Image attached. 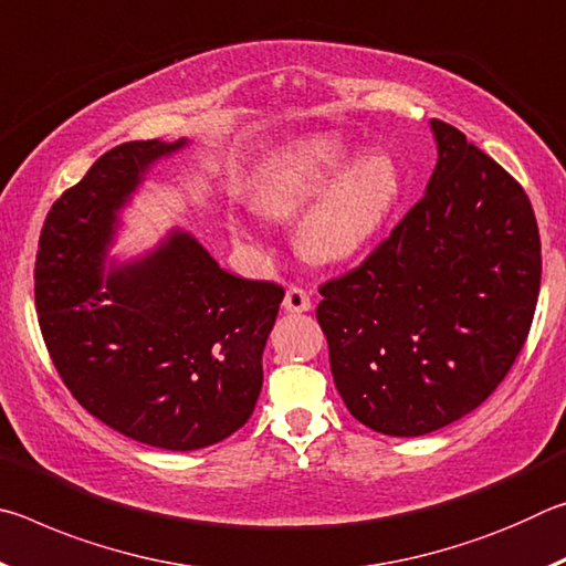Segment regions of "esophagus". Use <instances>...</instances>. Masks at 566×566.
<instances>
[{"mask_svg": "<svg viewBox=\"0 0 566 566\" xmlns=\"http://www.w3.org/2000/svg\"><path fill=\"white\" fill-rule=\"evenodd\" d=\"M284 310L286 312H310L312 310V296L302 286H290L284 294Z\"/></svg>", "mask_w": 566, "mask_h": 566, "instance_id": "obj_1", "label": "esophagus"}]
</instances>
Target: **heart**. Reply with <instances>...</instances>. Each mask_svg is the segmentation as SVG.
I'll list each match as a JSON object with an SVG mask.
<instances>
[{"instance_id": "b5f03b06", "label": "heart", "mask_w": 566, "mask_h": 566, "mask_svg": "<svg viewBox=\"0 0 566 566\" xmlns=\"http://www.w3.org/2000/svg\"><path fill=\"white\" fill-rule=\"evenodd\" d=\"M405 177L385 151L361 157L339 134H302L264 155L249 179V199L256 212L292 222L296 247L317 264H344L375 242L395 212ZM239 237L252 239L234 222Z\"/></svg>"}]
</instances>
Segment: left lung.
I'll use <instances>...</instances> for the list:
<instances>
[{
    "mask_svg": "<svg viewBox=\"0 0 566 566\" xmlns=\"http://www.w3.org/2000/svg\"><path fill=\"white\" fill-rule=\"evenodd\" d=\"M424 197L357 270L319 286L332 377L364 427L421 437L500 387L530 334L542 280L520 181L432 119Z\"/></svg>",
    "mask_w": 566,
    "mask_h": 566,
    "instance_id": "8db88e82",
    "label": "left lung"
}]
</instances>
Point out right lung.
Listing matches in <instances>:
<instances>
[{
    "mask_svg": "<svg viewBox=\"0 0 566 566\" xmlns=\"http://www.w3.org/2000/svg\"><path fill=\"white\" fill-rule=\"evenodd\" d=\"M189 145L124 142L52 205L34 300L72 397L119 434L191 452L234 434L262 391V354L284 290L224 272L189 232L112 264L122 207L159 159Z\"/></svg>",
    "mask_w": 566,
    "mask_h": 566,
    "instance_id": "1",
    "label": "right lung"
}]
</instances>
